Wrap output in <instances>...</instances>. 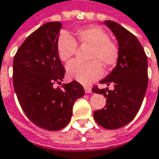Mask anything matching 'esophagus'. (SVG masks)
<instances>
[{"label":"esophagus","mask_w":159,"mask_h":159,"mask_svg":"<svg viewBox=\"0 0 159 159\" xmlns=\"http://www.w3.org/2000/svg\"><path fill=\"white\" fill-rule=\"evenodd\" d=\"M84 89H85V92L86 94H91L92 93V90L89 87H84Z\"/></svg>","instance_id":"esophagus-1"}]
</instances>
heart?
<instances>
[{
  "mask_svg": "<svg viewBox=\"0 0 159 159\" xmlns=\"http://www.w3.org/2000/svg\"><path fill=\"white\" fill-rule=\"evenodd\" d=\"M77 40L82 45L92 47L90 60L92 62L84 64L80 62H71L67 65V75L82 84H89L102 74L103 64L107 69L114 67L119 58V46L110 40L106 31L100 26L91 25L76 30ZM57 50L60 60L69 62L76 54L77 42L70 34L62 33L57 42Z\"/></svg>",
  "mask_w": 159,
  "mask_h": 159,
  "instance_id": "obj_1",
  "label": "heart"
}]
</instances>
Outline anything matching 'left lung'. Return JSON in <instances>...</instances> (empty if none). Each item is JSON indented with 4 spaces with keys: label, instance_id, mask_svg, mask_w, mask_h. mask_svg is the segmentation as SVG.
I'll use <instances>...</instances> for the list:
<instances>
[{
    "label": "left lung",
    "instance_id": "8db88e82",
    "mask_svg": "<svg viewBox=\"0 0 159 159\" xmlns=\"http://www.w3.org/2000/svg\"><path fill=\"white\" fill-rule=\"evenodd\" d=\"M118 40L119 58L116 67L100 83L113 85V90L93 88L106 97L104 108L94 112L95 120L106 129L122 127L134 119L148 87V59L138 39L118 23L103 22Z\"/></svg>",
    "mask_w": 159,
    "mask_h": 159
}]
</instances>
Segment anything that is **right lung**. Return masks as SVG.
Listing matches in <instances>:
<instances>
[{
    "instance_id": "right-lung-1",
    "label": "right lung",
    "mask_w": 159,
    "mask_h": 159,
    "mask_svg": "<svg viewBox=\"0 0 159 159\" xmlns=\"http://www.w3.org/2000/svg\"><path fill=\"white\" fill-rule=\"evenodd\" d=\"M61 27L60 22L41 25L23 42L13 61V86L22 110L34 124L49 131L68 125L74 102L85 95L76 80L54 87L65 72L57 50Z\"/></svg>"
}]
</instances>
